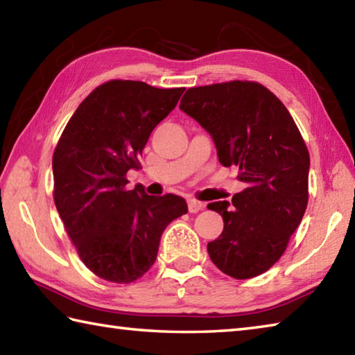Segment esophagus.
Wrapping results in <instances>:
<instances>
[{"mask_svg": "<svg viewBox=\"0 0 355 355\" xmlns=\"http://www.w3.org/2000/svg\"><path fill=\"white\" fill-rule=\"evenodd\" d=\"M188 209H189V212H198V211H202V209H203V203L197 202L196 198H189V200H188Z\"/></svg>", "mask_w": 355, "mask_h": 355, "instance_id": "esophagus-1", "label": "esophagus"}]
</instances>
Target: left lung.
<instances>
[{
	"label": "left lung",
	"mask_w": 355,
	"mask_h": 355,
	"mask_svg": "<svg viewBox=\"0 0 355 355\" xmlns=\"http://www.w3.org/2000/svg\"><path fill=\"white\" fill-rule=\"evenodd\" d=\"M180 110L211 135L220 164L239 167L245 184L231 202L208 205L223 218L222 234L208 243L211 261L231 278H254L279 259L304 216V141L284 104L256 82L189 88Z\"/></svg>",
	"instance_id": "1"
}]
</instances>
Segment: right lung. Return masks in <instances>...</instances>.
Returning <instances> with one entry per match:
<instances>
[{
    "label": "right lung",
    "instance_id": "obj_1",
    "mask_svg": "<svg viewBox=\"0 0 355 355\" xmlns=\"http://www.w3.org/2000/svg\"><path fill=\"white\" fill-rule=\"evenodd\" d=\"M184 88L112 80L88 94L63 130L53 157L54 202L82 262L99 278L128 284L157 259L161 234L188 212L184 198L127 191L150 133Z\"/></svg>",
    "mask_w": 355,
    "mask_h": 355
}]
</instances>
